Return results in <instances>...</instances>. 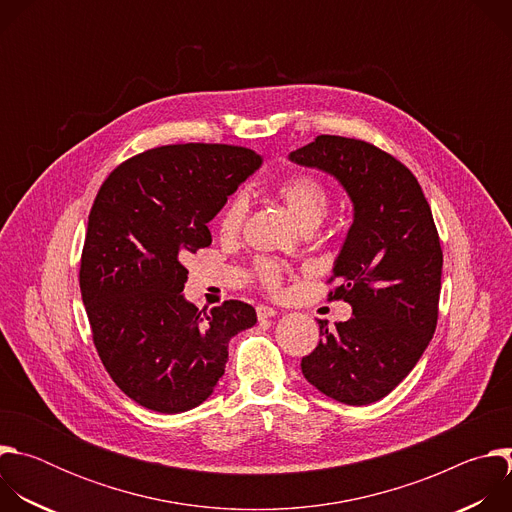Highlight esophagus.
I'll list each match as a JSON object with an SVG mask.
<instances>
[{
    "label": "esophagus",
    "instance_id": "1",
    "mask_svg": "<svg viewBox=\"0 0 512 512\" xmlns=\"http://www.w3.org/2000/svg\"><path fill=\"white\" fill-rule=\"evenodd\" d=\"M257 310V318L259 320H267V318H273L277 312L273 310V308H269V306H257L255 308Z\"/></svg>",
    "mask_w": 512,
    "mask_h": 512
}]
</instances>
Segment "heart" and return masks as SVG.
I'll return each mask as SVG.
<instances>
[{"label": "heart", "instance_id": "obj_1", "mask_svg": "<svg viewBox=\"0 0 512 512\" xmlns=\"http://www.w3.org/2000/svg\"><path fill=\"white\" fill-rule=\"evenodd\" d=\"M277 194L300 227H308V225L318 227L330 208L328 188L318 178L308 174L291 176L277 188ZM245 212H247V198L245 194H237L223 212V218H221L223 233L227 235L237 233L243 225ZM255 275L261 281V285H265L267 289H277L281 283V265L271 259H259L255 263Z\"/></svg>", "mask_w": 512, "mask_h": 512}]
</instances>
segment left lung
I'll list each match as a JSON object with an SVG mask.
<instances>
[{
	"mask_svg": "<svg viewBox=\"0 0 512 512\" xmlns=\"http://www.w3.org/2000/svg\"><path fill=\"white\" fill-rule=\"evenodd\" d=\"M289 160L330 174L352 202V225L332 267L330 300L352 318L320 320V342L302 373L320 393L369 405L389 395L417 364L435 324L442 247L417 178L373 143L318 135Z\"/></svg>",
	"mask_w": 512,
	"mask_h": 512,
	"instance_id": "8db88e82",
	"label": "left lung"
}]
</instances>
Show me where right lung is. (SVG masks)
Instances as JSON below:
<instances>
[{
	"mask_svg": "<svg viewBox=\"0 0 512 512\" xmlns=\"http://www.w3.org/2000/svg\"><path fill=\"white\" fill-rule=\"evenodd\" d=\"M261 164L235 145H162L113 170L95 198L83 304L103 367L145 409L180 413L206 401L231 338L257 322L239 300L198 312L182 294V263L212 243L208 223Z\"/></svg>",
	"mask_w": 512,
	"mask_h": 512,
	"instance_id": "right-lung-1",
	"label": "right lung"
}]
</instances>
